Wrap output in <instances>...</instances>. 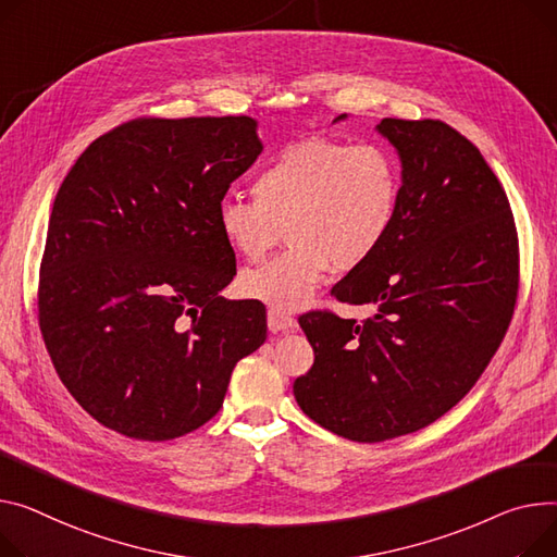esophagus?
<instances>
[{
    "label": "esophagus",
    "instance_id": "obj_1",
    "mask_svg": "<svg viewBox=\"0 0 557 557\" xmlns=\"http://www.w3.org/2000/svg\"><path fill=\"white\" fill-rule=\"evenodd\" d=\"M267 322H269V331H273V333H280V331L288 333V331H295V326H298V322H295V318H290L288 313L275 311V309L269 311Z\"/></svg>",
    "mask_w": 557,
    "mask_h": 557
}]
</instances>
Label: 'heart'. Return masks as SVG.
Masks as SVG:
<instances>
[{"mask_svg": "<svg viewBox=\"0 0 557 557\" xmlns=\"http://www.w3.org/2000/svg\"><path fill=\"white\" fill-rule=\"evenodd\" d=\"M252 201L224 199L216 226L224 242L257 262L284 237L288 248L246 271L239 290L275 311L305 309L329 267L354 271L387 239L400 199V174L379 145L313 138L284 150L252 181Z\"/></svg>", "mask_w": 557, "mask_h": 557, "instance_id": "b5f03b06", "label": "heart"}]
</instances>
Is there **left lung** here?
Segmentation results:
<instances>
[{
	"mask_svg": "<svg viewBox=\"0 0 557 557\" xmlns=\"http://www.w3.org/2000/svg\"><path fill=\"white\" fill-rule=\"evenodd\" d=\"M376 132L400 161L396 221L331 290L374 315H302L315 360L293 383L307 417L358 443L453 410L495 356L517 298L512 212L476 147L441 121L383 119Z\"/></svg>",
	"mask_w": 557,
	"mask_h": 557,
	"instance_id": "1",
	"label": "left lung"
}]
</instances>
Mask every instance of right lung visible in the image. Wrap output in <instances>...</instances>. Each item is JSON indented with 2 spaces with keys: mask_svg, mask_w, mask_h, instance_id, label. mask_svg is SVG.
<instances>
[{
  "mask_svg": "<svg viewBox=\"0 0 557 557\" xmlns=\"http://www.w3.org/2000/svg\"><path fill=\"white\" fill-rule=\"evenodd\" d=\"M262 150L250 116L143 119L96 138L64 176L40 329L60 381L104 428L140 441L201 428L264 345V307L219 295L235 252L216 226Z\"/></svg>",
  "mask_w": 557,
  "mask_h": 557,
  "instance_id": "1",
  "label": "right lung"
}]
</instances>
